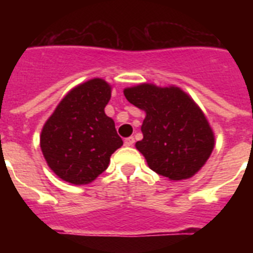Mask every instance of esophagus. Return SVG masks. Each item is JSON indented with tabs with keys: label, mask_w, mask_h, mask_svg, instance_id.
I'll return each instance as SVG.
<instances>
[{
	"label": "esophagus",
	"mask_w": 253,
	"mask_h": 253,
	"mask_svg": "<svg viewBox=\"0 0 253 253\" xmlns=\"http://www.w3.org/2000/svg\"><path fill=\"white\" fill-rule=\"evenodd\" d=\"M134 143H135V139L132 138V136H130V138H126V139H125V146L132 147V146H134Z\"/></svg>",
	"instance_id": "obj_1"
}]
</instances>
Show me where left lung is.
I'll return each instance as SVG.
<instances>
[{
    "instance_id": "left-lung-1",
    "label": "left lung",
    "mask_w": 253,
    "mask_h": 253,
    "mask_svg": "<svg viewBox=\"0 0 253 253\" xmlns=\"http://www.w3.org/2000/svg\"><path fill=\"white\" fill-rule=\"evenodd\" d=\"M125 97L146 113L143 139L135 143L154 172L169 180L190 178L210 158L215 136L206 115L181 87L143 84L126 87Z\"/></svg>"
}]
</instances>
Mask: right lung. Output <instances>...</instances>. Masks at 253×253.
Returning <instances> with one entry per match:
<instances>
[{
    "label": "right lung",
    "instance_id": "obj_1",
    "mask_svg": "<svg viewBox=\"0 0 253 253\" xmlns=\"http://www.w3.org/2000/svg\"><path fill=\"white\" fill-rule=\"evenodd\" d=\"M111 85L94 77L64 95L41 134L45 162L59 178L90 184L106 170L110 156L123 144L114 121L105 114Z\"/></svg>",
    "mask_w": 253,
    "mask_h": 253
}]
</instances>
